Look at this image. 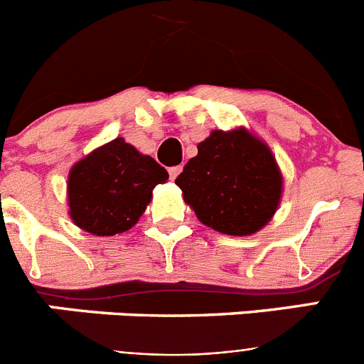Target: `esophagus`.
Masks as SVG:
<instances>
[{
  "label": "esophagus",
  "mask_w": 364,
  "mask_h": 364,
  "mask_svg": "<svg viewBox=\"0 0 364 364\" xmlns=\"http://www.w3.org/2000/svg\"><path fill=\"white\" fill-rule=\"evenodd\" d=\"M180 171H182V166H175V167H169V176H171V180H175L176 176L180 175Z\"/></svg>",
  "instance_id": "34e87169"
}]
</instances>
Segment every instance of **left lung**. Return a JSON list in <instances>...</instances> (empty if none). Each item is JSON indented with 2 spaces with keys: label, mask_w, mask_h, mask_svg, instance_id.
<instances>
[{
  "label": "left lung",
  "mask_w": 364,
  "mask_h": 364,
  "mask_svg": "<svg viewBox=\"0 0 364 364\" xmlns=\"http://www.w3.org/2000/svg\"><path fill=\"white\" fill-rule=\"evenodd\" d=\"M175 184L204 226L250 237L273 218L282 197L281 167L268 144L246 127L215 129L198 144Z\"/></svg>",
  "instance_id": "1"
}]
</instances>
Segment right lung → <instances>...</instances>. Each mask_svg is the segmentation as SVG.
I'll return each instance as SVG.
<instances>
[{"mask_svg":"<svg viewBox=\"0 0 364 364\" xmlns=\"http://www.w3.org/2000/svg\"><path fill=\"white\" fill-rule=\"evenodd\" d=\"M67 178L70 220L87 233L112 237L140 220L154 186L167 182L169 175L149 154L118 136L78 160Z\"/></svg>","mask_w":364,"mask_h":364,"instance_id":"right-lung-1","label":"right lung"}]
</instances>
